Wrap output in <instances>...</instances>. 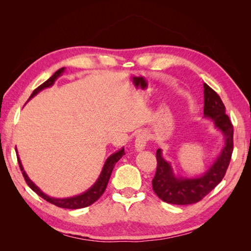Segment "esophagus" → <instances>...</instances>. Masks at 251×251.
<instances>
[{"label": "esophagus", "instance_id": "1", "mask_svg": "<svg viewBox=\"0 0 251 251\" xmlns=\"http://www.w3.org/2000/svg\"><path fill=\"white\" fill-rule=\"evenodd\" d=\"M148 135L144 133V132H141L137 135V137H136L135 139V149L137 151H141L144 148H146L147 146V142H148Z\"/></svg>", "mask_w": 251, "mask_h": 251}]
</instances>
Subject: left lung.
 I'll use <instances>...</instances> for the list:
<instances>
[{
	"instance_id": "1",
	"label": "left lung",
	"mask_w": 251,
	"mask_h": 251,
	"mask_svg": "<svg viewBox=\"0 0 251 251\" xmlns=\"http://www.w3.org/2000/svg\"><path fill=\"white\" fill-rule=\"evenodd\" d=\"M204 88V118L210 119L215 127L223 134L224 147L209 169L198 177H180L175 175L170 162L162 156V150L156 153L157 170L151 181L155 194L171 204L187 205L202 200L225 176L233 151V126L225 113L220 96L206 83Z\"/></svg>"
}]
</instances>
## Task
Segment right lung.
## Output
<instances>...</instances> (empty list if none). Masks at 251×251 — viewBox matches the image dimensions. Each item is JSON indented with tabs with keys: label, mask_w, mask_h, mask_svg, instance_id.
Wrapping results in <instances>:
<instances>
[{
	"label": "right lung",
	"mask_w": 251,
	"mask_h": 251,
	"mask_svg": "<svg viewBox=\"0 0 251 251\" xmlns=\"http://www.w3.org/2000/svg\"><path fill=\"white\" fill-rule=\"evenodd\" d=\"M64 71H65V67L64 68H60V69L57 70L54 74H53L48 80H46L44 83H42L40 87H37L33 91L32 94L30 95L28 101L31 100V98H33L37 93L41 92L42 90L53 86V83H54V81L60 76V75L64 73ZM16 151H17V156H18V162H19V165H20V169L22 171L23 176H24L25 181L27 182V184L29 185V187L31 188L34 193H36L40 197H42L43 199L48 201L49 203L54 204V205H56V206H58V207L68 208V209H77V208L87 207V206H89V205L93 204L95 201H97L98 199L100 198V196L104 193L105 188H107L108 182L110 180V177H111V174H112V171L114 169V166H115L116 162L119 160V159L125 155V148H121L119 151H115V153L112 154L107 159V160H105L104 165H103V168H102V171H101V173L100 175V177H98V179L96 180L95 183L92 186H91L89 189H87L86 192H83L82 194H79L77 196L70 197V198H63V199L53 198V197H50V196L46 195L45 193H43L41 189L37 187L31 180L29 179L26 172L24 171V168H23L17 149H16Z\"/></svg>",
	"instance_id": "right-lung-1"
}]
</instances>
